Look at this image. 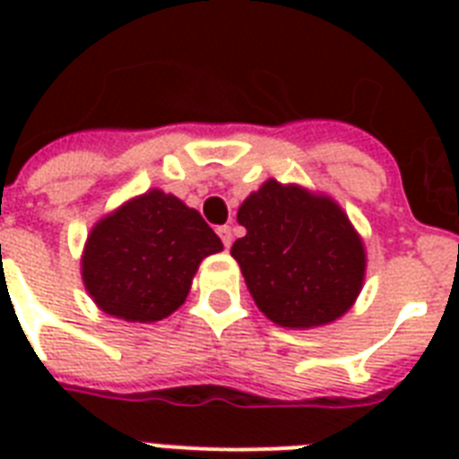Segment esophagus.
Here are the masks:
<instances>
[{
  "instance_id": "1",
  "label": "esophagus",
  "mask_w": 459,
  "mask_h": 459,
  "mask_svg": "<svg viewBox=\"0 0 459 459\" xmlns=\"http://www.w3.org/2000/svg\"><path fill=\"white\" fill-rule=\"evenodd\" d=\"M216 233H219V236H221L223 247H226V250H229L230 243H233V229H230V226H219V230H216Z\"/></svg>"
}]
</instances>
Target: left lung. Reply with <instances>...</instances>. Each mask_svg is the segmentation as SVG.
<instances>
[{
    "instance_id": "obj_1",
    "label": "left lung",
    "mask_w": 459,
    "mask_h": 459,
    "mask_svg": "<svg viewBox=\"0 0 459 459\" xmlns=\"http://www.w3.org/2000/svg\"><path fill=\"white\" fill-rule=\"evenodd\" d=\"M230 255L266 319L316 328L341 319L364 286L367 250L333 197L269 178L238 209Z\"/></svg>"
}]
</instances>
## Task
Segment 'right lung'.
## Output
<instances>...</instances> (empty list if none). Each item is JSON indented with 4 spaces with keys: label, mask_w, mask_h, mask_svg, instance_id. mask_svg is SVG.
Wrapping results in <instances>:
<instances>
[{
    "label": "right lung",
    "mask_w": 459,
    "mask_h": 459,
    "mask_svg": "<svg viewBox=\"0 0 459 459\" xmlns=\"http://www.w3.org/2000/svg\"><path fill=\"white\" fill-rule=\"evenodd\" d=\"M221 250V240L197 209L152 187L92 226L81 276L104 314L152 324L186 302L202 259Z\"/></svg>",
    "instance_id": "add662e5"
}]
</instances>
